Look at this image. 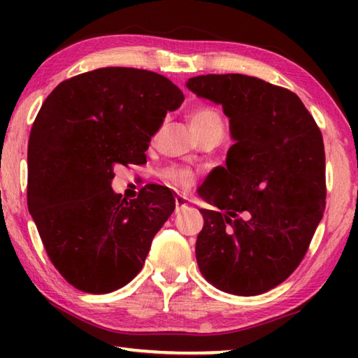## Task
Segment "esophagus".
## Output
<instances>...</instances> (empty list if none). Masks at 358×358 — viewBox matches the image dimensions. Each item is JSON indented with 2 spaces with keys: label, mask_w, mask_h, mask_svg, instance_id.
I'll return each mask as SVG.
<instances>
[{
  "label": "esophagus",
  "mask_w": 358,
  "mask_h": 358,
  "mask_svg": "<svg viewBox=\"0 0 358 358\" xmlns=\"http://www.w3.org/2000/svg\"><path fill=\"white\" fill-rule=\"evenodd\" d=\"M187 207V199L185 196L175 197V211H181Z\"/></svg>",
  "instance_id": "obj_1"
}]
</instances>
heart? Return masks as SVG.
I'll list each match as a JSON object with an SVG mask.
<instances>
[{
  "label": "heart",
  "instance_id": "b5f03b06",
  "mask_svg": "<svg viewBox=\"0 0 358 358\" xmlns=\"http://www.w3.org/2000/svg\"><path fill=\"white\" fill-rule=\"evenodd\" d=\"M189 121L196 134L207 129H224L221 113L211 106L194 107L189 113ZM159 178L169 186L177 187V189H186L194 183L196 173L189 167L169 166L159 172Z\"/></svg>",
  "mask_w": 358,
  "mask_h": 358
}]
</instances>
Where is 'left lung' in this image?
<instances>
[{
	"mask_svg": "<svg viewBox=\"0 0 358 358\" xmlns=\"http://www.w3.org/2000/svg\"><path fill=\"white\" fill-rule=\"evenodd\" d=\"M186 87L222 106L235 141L197 191L217 208L201 210L199 270L222 292L264 294L294 273L322 220V134L299 96L257 77L197 76Z\"/></svg>",
	"mask_w": 358,
	"mask_h": 358,
	"instance_id": "8db88e82",
	"label": "left lung"
}]
</instances>
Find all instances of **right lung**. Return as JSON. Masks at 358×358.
Instances as JSON below:
<instances>
[{"instance_id":"1","label":"right lung","mask_w":358,"mask_h":358,"mask_svg":"<svg viewBox=\"0 0 358 358\" xmlns=\"http://www.w3.org/2000/svg\"><path fill=\"white\" fill-rule=\"evenodd\" d=\"M183 101L156 72L101 68L62 82L42 104L28 142V210L48 259L82 292L134 280L173 213L166 186L126 201L110 183L117 166L147 162L151 137Z\"/></svg>"}]
</instances>
